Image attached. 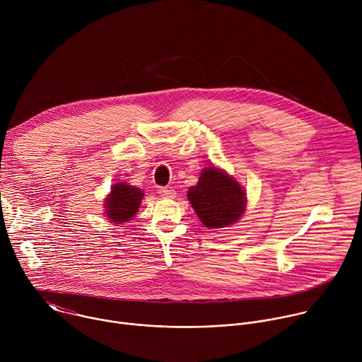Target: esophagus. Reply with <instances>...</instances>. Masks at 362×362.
<instances>
[{"instance_id": "1", "label": "esophagus", "mask_w": 362, "mask_h": 362, "mask_svg": "<svg viewBox=\"0 0 362 362\" xmlns=\"http://www.w3.org/2000/svg\"><path fill=\"white\" fill-rule=\"evenodd\" d=\"M158 193L163 197V199H173L175 196H176V193H175V190H172V189H168V187H160L159 190H158Z\"/></svg>"}]
</instances>
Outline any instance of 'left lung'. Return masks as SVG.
Here are the masks:
<instances>
[{
    "label": "left lung",
    "mask_w": 362,
    "mask_h": 362,
    "mask_svg": "<svg viewBox=\"0 0 362 362\" xmlns=\"http://www.w3.org/2000/svg\"><path fill=\"white\" fill-rule=\"evenodd\" d=\"M187 200L208 229L229 228L236 223L243 216L247 203L245 187L212 163L200 172L197 183L189 187Z\"/></svg>",
    "instance_id": "left-lung-1"
}]
</instances>
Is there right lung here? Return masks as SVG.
I'll return each mask as SVG.
<instances>
[{
	"label": "right lung",
	"instance_id": "add662e5",
	"mask_svg": "<svg viewBox=\"0 0 362 362\" xmlns=\"http://www.w3.org/2000/svg\"><path fill=\"white\" fill-rule=\"evenodd\" d=\"M144 192L136 186L124 182L115 183L103 203L107 222L119 225L130 222L139 212Z\"/></svg>",
	"mask_w": 362,
	"mask_h": 362
}]
</instances>
